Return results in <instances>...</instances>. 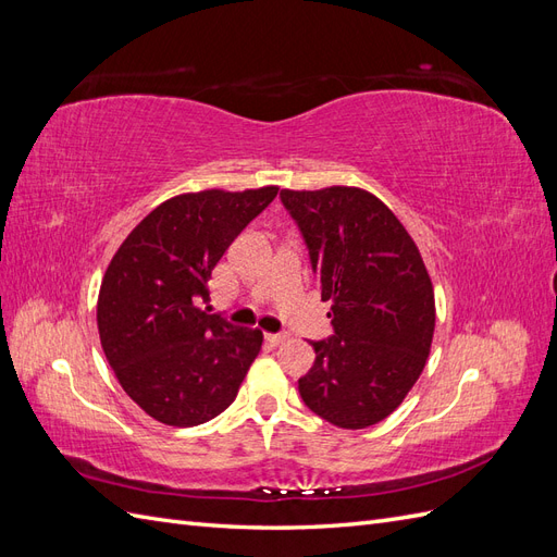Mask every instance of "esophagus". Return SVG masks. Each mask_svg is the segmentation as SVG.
Returning <instances> with one entry per match:
<instances>
[{
	"instance_id": "esophagus-1",
	"label": "esophagus",
	"mask_w": 557,
	"mask_h": 557,
	"mask_svg": "<svg viewBox=\"0 0 557 557\" xmlns=\"http://www.w3.org/2000/svg\"><path fill=\"white\" fill-rule=\"evenodd\" d=\"M264 339L272 344V346H281L285 339H288V334L285 332H274V334H264Z\"/></svg>"
}]
</instances>
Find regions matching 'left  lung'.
<instances>
[{
	"instance_id": "obj_1",
	"label": "left lung",
	"mask_w": 557,
	"mask_h": 557,
	"mask_svg": "<svg viewBox=\"0 0 557 557\" xmlns=\"http://www.w3.org/2000/svg\"><path fill=\"white\" fill-rule=\"evenodd\" d=\"M309 248L327 339L311 342L313 367L299 379L307 407L344 430L391 416L418 381L434 334V290L409 232L379 197L334 185L281 190Z\"/></svg>"
}]
</instances>
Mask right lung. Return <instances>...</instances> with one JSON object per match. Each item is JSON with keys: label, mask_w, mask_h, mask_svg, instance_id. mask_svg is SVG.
Here are the masks:
<instances>
[{"label": "right lung", "mask_w": 557, "mask_h": 557, "mask_svg": "<svg viewBox=\"0 0 557 557\" xmlns=\"http://www.w3.org/2000/svg\"><path fill=\"white\" fill-rule=\"evenodd\" d=\"M278 188L205 190L162 201L113 256L97 299L104 356L123 391L164 425L223 413L262 346V332L209 313V278L230 244Z\"/></svg>", "instance_id": "add662e5"}]
</instances>
